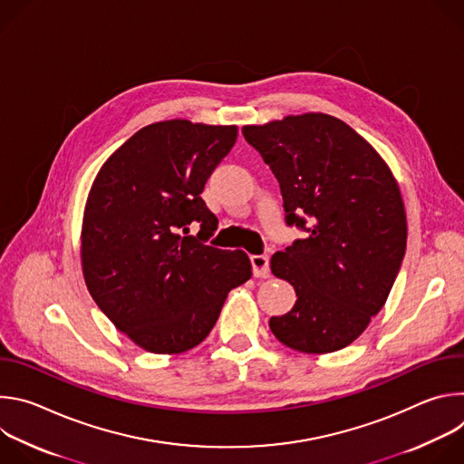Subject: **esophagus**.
Here are the masks:
<instances>
[{"label":"esophagus","mask_w":464,"mask_h":464,"mask_svg":"<svg viewBox=\"0 0 464 464\" xmlns=\"http://www.w3.org/2000/svg\"><path fill=\"white\" fill-rule=\"evenodd\" d=\"M253 276L258 279H266L270 276V256L268 255H253L251 256Z\"/></svg>","instance_id":"1"}]
</instances>
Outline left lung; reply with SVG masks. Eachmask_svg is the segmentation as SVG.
Instances as JSON below:
<instances>
[{"instance_id":"obj_1","label":"left lung","mask_w":464,"mask_h":464,"mask_svg":"<svg viewBox=\"0 0 464 464\" xmlns=\"http://www.w3.org/2000/svg\"><path fill=\"white\" fill-rule=\"evenodd\" d=\"M246 141L276 174L286 224L306 231L274 253L294 308L274 336L306 354L351 345L387 301L406 253V211L391 169L347 122L326 113L246 124ZM309 220V227L304 224Z\"/></svg>"}]
</instances>
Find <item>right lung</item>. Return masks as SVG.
Returning <instances> with one entry per match:
<instances>
[{"mask_svg": "<svg viewBox=\"0 0 464 464\" xmlns=\"http://www.w3.org/2000/svg\"><path fill=\"white\" fill-rule=\"evenodd\" d=\"M237 136L235 124H149L106 160L90 188L81 233L86 286L149 353L202 343L227 294L251 277L242 249L206 244L218 220L200 196ZM192 221L201 224L196 237L188 235Z\"/></svg>", "mask_w": 464, "mask_h": 464, "instance_id": "add662e5", "label": "right lung"}]
</instances>
